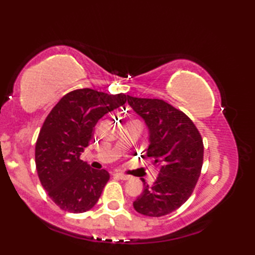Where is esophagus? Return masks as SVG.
<instances>
[{
    "instance_id": "esophagus-1",
    "label": "esophagus",
    "mask_w": 255,
    "mask_h": 255,
    "mask_svg": "<svg viewBox=\"0 0 255 255\" xmlns=\"http://www.w3.org/2000/svg\"><path fill=\"white\" fill-rule=\"evenodd\" d=\"M115 175L117 176V177H119L121 178V180H129V178H131V176L130 175H127V174H124V173H121V172H116L115 173Z\"/></svg>"
}]
</instances>
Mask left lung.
Segmentation results:
<instances>
[{
  "label": "left lung",
  "instance_id": "1",
  "mask_svg": "<svg viewBox=\"0 0 255 255\" xmlns=\"http://www.w3.org/2000/svg\"><path fill=\"white\" fill-rule=\"evenodd\" d=\"M127 100L147 125V155L160 167L152 185L141 178L143 192L133 208L149 217H161L180 208L192 195L203 166V139L191 118L169 103L129 95Z\"/></svg>",
  "mask_w": 255,
  "mask_h": 255
}]
</instances>
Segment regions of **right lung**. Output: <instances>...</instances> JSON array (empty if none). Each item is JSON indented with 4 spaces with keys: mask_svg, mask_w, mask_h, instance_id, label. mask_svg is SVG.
<instances>
[{
    "mask_svg": "<svg viewBox=\"0 0 255 255\" xmlns=\"http://www.w3.org/2000/svg\"><path fill=\"white\" fill-rule=\"evenodd\" d=\"M126 101L123 93L74 90L47 116L36 142V170L48 196L62 210L84 213L101 197L110 173L92 169L80 155L93 138L97 122Z\"/></svg>",
    "mask_w": 255,
    "mask_h": 255,
    "instance_id": "obj_1",
    "label": "right lung"
}]
</instances>
